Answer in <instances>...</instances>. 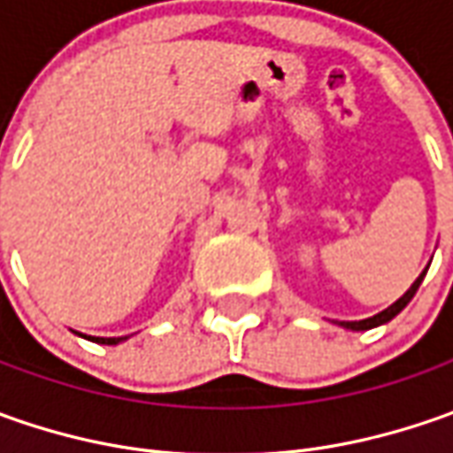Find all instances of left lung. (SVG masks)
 Instances as JSON below:
<instances>
[{
	"label": "left lung",
	"mask_w": 453,
	"mask_h": 453,
	"mask_svg": "<svg viewBox=\"0 0 453 453\" xmlns=\"http://www.w3.org/2000/svg\"><path fill=\"white\" fill-rule=\"evenodd\" d=\"M424 274H426V272H424ZM424 274H421V277H418V280H416V282L411 285L409 292H406V295H403L401 300H395V303H393L391 307H386L383 312H378V315H373V318H368V320L340 322V325H342V327H348V330H371V327H378V325H383V322L393 320V318H395V315H398V312H401V310H403V307H406V304L411 303V297L416 295V289H418V285H421Z\"/></svg>",
	"instance_id": "left-lung-1"
}]
</instances>
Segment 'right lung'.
<instances>
[{
	"label": "right lung",
	"instance_id": "1",
	"mask_svg": "<svg viewBox=\"0 0 453 453\" xmlns=\"http://www.w3.org/2000/svg\"><path fill=\"white\" fill-rule=\"evenodd\" d=\"M120 340H126V338H96V342H103V345H115V342H120Z\"/></svg>",
	"mask_w": 453,
	"mask_h": 453
}]
</instances>
